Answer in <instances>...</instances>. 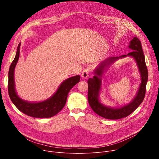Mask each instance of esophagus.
Returning <instances> with one entry per match:
<instances>
[{
    "instance_id": "esophagus-1",
    "label": "esophagus",
    "mask_w": 159,
    "mask_h": 159,
    "mask_svg": "<svg viewBox=\"0 0 159 159\" xmlns=\"http://www.w3.org/2000/svg\"><path fill=\"white\" fill-rule=\"evenodd\" d=\"M89 69H85L82 71V78L84 79H87L89 77Z\"/></svg>"
}]
</instances>
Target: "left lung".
Wrapping results in <instances>:
<instances>
[{"mask_svg":"<svg viewBox=\"0 0 159 159\" xmlns=\"http://www.w3.org/2000/svg\"><path fill=\"white\" fill-rule=\"evenodd\" d=\"M128 48L131 52L127 55L109 57L102 61L94 71V76L88 81V101L92 109L97 115L108 120H118L129 115L142 102L145 95L146 85L148 80V70L141 42L134 37L129 42ZM127 56L133 57L137 63L141 77V83L138 92L133 100L128 104L119 108H111L101 103L99 93L102 86V77L107 68L116 61Z\"/></svg>","mask_w":159,"mask_h":159,"instance_id":"obj_1","label":"left lung"}]
</instances>
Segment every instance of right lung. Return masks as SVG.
<instances>
[{
  "mask_svg": "<svg viewBox=\"0 0 159 159\" xmlns=\"http://www.w3.org/2000/svg\"><path fill=\"white\" fill-rule=\"evenodd\" d=\"M20 43L19 44L16 57L12 62L8 74V92L10 99L16 107L24 114L33 118H50L58 113L65 105L70 89L80 81V76L75 75L65 80L56 93L45 101L33 102L20 99L15 89L14 70L19 58Z\"/></svg>",
  "mask_w": 159,
  "mask_h": 159,
  "instance_id": "add662e5",
  "label": "right lung"
}]
</instances>
